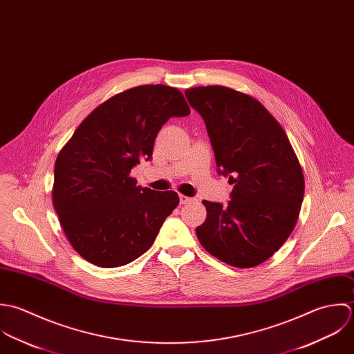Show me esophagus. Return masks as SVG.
Wrapping results in <instances>:
<instances>
[{"label":"esophagus","mask_w":354,"mask_h":354,"mask_svg":"<svg viewBox=\"0 0 354 354\" xmlns=\"http://www.w3.org/2000/svg\"><path fill=\"white\" fill-rule=\"evenodd\" d=\"M179 201H180V204H182V205H185V204H190V203H194V201H196V198H193V197H187V196H183V194H180V196H179Z\"/></svg>","instance_id":"34e87169"}]
</instances>
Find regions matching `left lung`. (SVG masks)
<instances>
[{"instance_id":"obj_1","label":"left lung","mask_w":354,"mask_h":354,"mask_svg":"<svg viewBox=\"0 0 354 354\" xmlns=\"http://www.w3.org/2000/svg\"><path fill=\"white\" fill-rule=\"evenodd\" d=\"M205 122L217 174L234 185L227 205L203 201L207 220L197 238L220 261L250 268L290 236L304 200L298 158L274 116L253 97L223 86L187 88Z\"/></svg>"}]
</instances>
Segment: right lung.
<instances>
[{
	"label": "right lung",
	"mask_w": 354,
	"mask_h": 354,
	"mask_svg": "<svg viewBox=\"0 0 354 354\" xmlns=\"http://www.w3.org/2000/svg\"><path fill=\"white\" fill-rule=\"evenodd\" d=\"M187 115L190 108L178 88L138 86L95 108L59 153L53 205L84 260L102 268L122 267L153 245L179 196L137 186L130 172L151 158L162 124Z\"/></svg>",
	"instance_id": "right-lung-1"
}]
</instances>
